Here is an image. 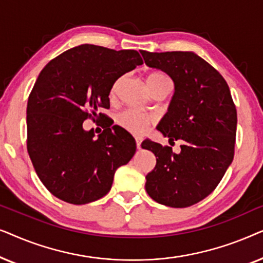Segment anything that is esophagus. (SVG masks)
<instances>
[{"label":"esophagus","mask_w":263,"mask_h":263,"mask_svg":"<svg viewBox=\"0 0 263 263\" xmlns=\"http://www.w3.org/2000/svg\"><path fill=\"white\" fill-rule=\"evenodd\" d=\"M135 142H136V147L140 149L141 148V142H142V138H140V136H136L135 138Z\"/></svg>","instance_id":"34e87169"}]
</instances>
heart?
I'll use <instances>...</instances> for the list:
<instances>
[{"instance_id": "obj_1", "label": "heart", "mask_w": 263, "mask_h": 263, "mask_svg": "<svg viewBox=\"0 0 263 263\" xmlns=\"http://www.w3.org/2000/svg\"><path fill=\"white\" fill-rule=\"evenodd\" d=\"M122 80H123V78H118L115 81L112 87H111V97H114L117 93ZM164 82H170V84H172L171 79L166 74L160 73V71H153V73L148 74V77H147V85H148L149 89H153L156 86L164 84ZM117 122L122 128H124L125 130L132 133V134L142 135L146 132H148V129L156 123V117L153 115L141 112L139 110L128 109L118 115Z\"/></svg>"}]
</instances>
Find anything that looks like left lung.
<instances>
[{"label":"left lung","mask_w":263,"mask_h":263,"mask_svg":"<svg viewBox=\"0 0 263 263\" xmlns=\"http://www.w3.org/2000/svg\"><path fill=\"white\" fill-rule=\"evenodd\" d=\"M145 63L170 75L175 95L158 130L182 142L181 152L145 140L157 164L146 176V192L158 203L193 206L217 188L235 156L237 110L219 71L189 51L148 52ZM175 143V142H174Z\"/></svg>","instance_id":"8db88e82"}]
</instances>
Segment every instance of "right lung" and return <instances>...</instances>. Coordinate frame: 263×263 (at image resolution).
Instances as JSON below:
<instances>
[{
    "mask_svg": "<svg viewBox=\"0 0 263 263\" xmlns=\"http://www.w3.org/2000/svg\"><path fill=\"white\" fill-rule=\"evenodd\" d=\"M142 63L136 50L82 44L43 68L27 102V152L57 199L73 204L102 199L117 168L135 154V140L123 128L107 125L95 138L82 123L106 118L98 111L110 107L115 81Z\"/></svg>",
    "mask_w": 263,
    "mask_h": 263,
    "instance_id": "1",
    "label": "right lung"
}]
</instances>
